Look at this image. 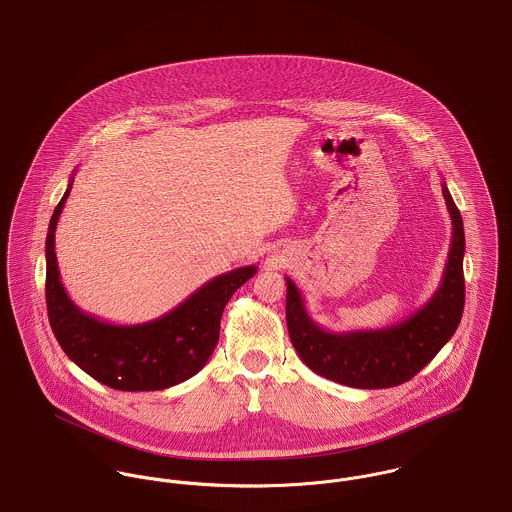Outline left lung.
<instances>
[{
	"label": "left lung",
	"mask_w": 512,
	"mask_h": 512,
	"mask_svg": "<svg viewBox=\"0 0 512 512\" xmlns=\"http://www.w3.org/2000/svg\"><path fill=\"white\" fill-rule=\"evenodd\" d=\"M452 241L440 286L415 314L384 329L335 333L308 314L298 286L286 276V325L292 347L315 374L360 390L394 388L421 372L456 333L466 298L464 222L442 181Z\"/></svg>",
	"instance_id": "left-lung-1"
}]
</instances>
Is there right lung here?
<instances>
[{"label": "right lung", "mask_w": 512, "mask_h": 512, "mask_svg": "<svg viewBox=\"0 0 512 512\" xmlns=\"http://www.w3.org/2000/svg\"><path fill=\"white\" fill-rule=\"evenodd\" d=\"M72 183L74 177L54 208L46 234V310L60 347L83 372L120 392H158L193 378L218 345L228 300L255 276L257 265L208 280L177 308L146 323L115 325L85 314L60 280L54 251L58 218Z\"/></svg>", "instance_id": "1"}]
</instances>
